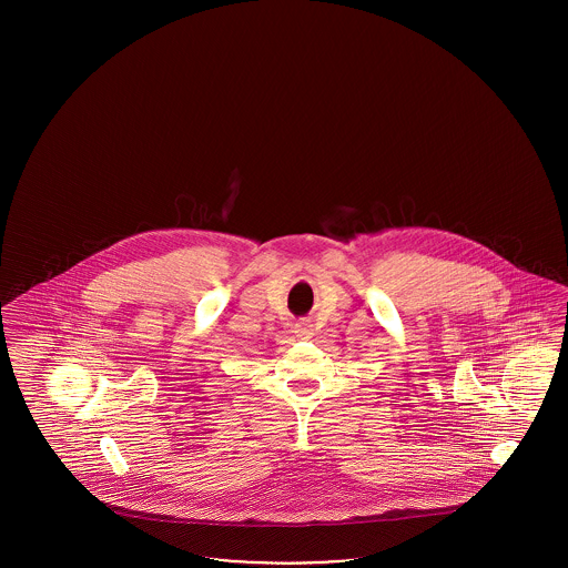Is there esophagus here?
Returning a JSON list of instances; mask_svg holds the SVG:
<instances>
[{
  "instance_id": "obj_1",
  "label": "esophagus",
  "mask_w": 568,
  "mask_h": 568,
  "mask_svg": "<svg viewBox=\"0 0 568 568\" xmlns=\"http://www.w3.org/2000/svg\"><path fill=\"white\" fill-rule=\"evenodd\" d=\"M296 334L300 338H308L313 334V324L311 320H300L296 324Z\"/></svg>"
}]
</instances>
